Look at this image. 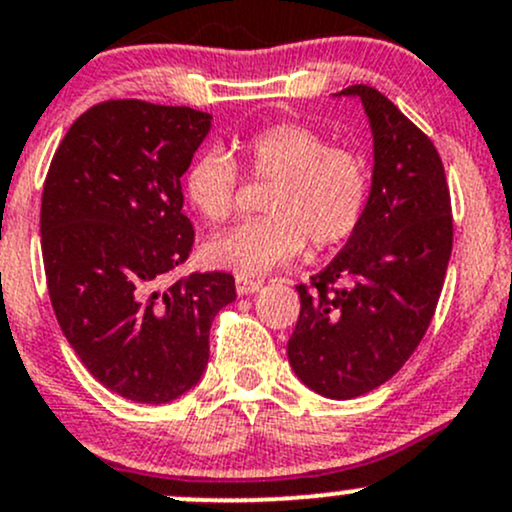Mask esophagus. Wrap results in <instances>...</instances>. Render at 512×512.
Returning a JSON list of instances; mask_svg holds the SVG:
<instances>
[{"label":"esophagus","instance_id":"34e87169","mask_svg":"<svg viewBox=\"0 0 512 512\" xmlns=\"http://www.w3.org/2000/svg\"><path fill=\"white\" fill-rule=\"evenodd\" d=\"M260 287L262 279L247 277V274H238V277H235V289H238V294H255Z\"/></svg>","mask_w":512,"mask_h":512}]
</instances>
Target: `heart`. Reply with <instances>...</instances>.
I'll use <instances>...</instances> for the list:
<instances>
[{
    "instance_id": "heart-1",
    "label": "heart",
    "mask_w": 512,
    "mask_h": 512,
    "mask_svg": "<svg viewBox=\"0 0 512 512\" xmlns=\"http://www.w3.org/2000/svg\"><path fill=\"white\" fill-rule=\"evenodd\" d=\"M240 154L252 179L272 181L267 215L208 242L211 265L262 274L299 257L309 238L326 250L358 230L368 208L370 166L353 147L331 144L311 125L277 122L242 139ZM238 191V164L220 149L203 152L186 174L188 201L211 225L233 218Z\"/></svg>"
}]
</instances>
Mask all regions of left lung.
Listing matches in <instances>:
<instances>
[{
    "instance_id": "1",
    "label": "left lung",
    "mask_w": 512,
    "mask_h": 512,
    "mask_svg": "<svg viewBox=\"0 0 512 512\" xmlns=\"http://www.w3.org/2000/svg\"><path fill=\"white\" fill-rule=\"evenodd\" d=\"M368 112L373 188L358 230L326 270L297 284L287 355L304 385L331 400L375 390L417 351L444 287L454 218L432 139L370 85H348Z\"/></svg>"
}]
</instances>
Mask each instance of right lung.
<instances>
[{"mask_svg":"<svg viewBox=\"0 0 512 512\" xmlns=\"http://www.w3.org/2000/svg\"><path fill=\"white\" fill-rule=\"evenodd\" d=\"M211 115L144 100L88 107L43 181L41 252L63 336L98 383L144 405L201 380L208 336L235 299L228 272L166 282L193 250L181 176Z\"/></svg>","mask_w":512,"mask_h":512,"instance_id":"add662e5","label":"right lung"}]
</instances>
